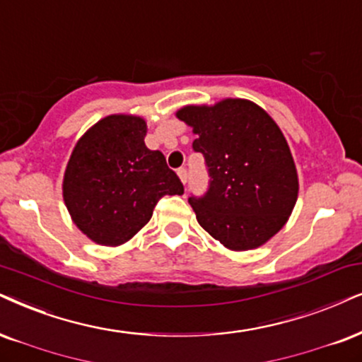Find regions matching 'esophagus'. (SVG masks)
<instances>
[{
    "mask_svg": "<svg viewBox=\"0 0 362 362\" xmlns=\"http://www.w3.org/2000/svg\"><path fill=\"white\" fill-rule=\"evenodd\" d=\"M177 175H178V178H180L182 180V184H187V178H189V172H187V168H178L177 170Z\"/></svg>",
    "mask_w": 362,
    "mask_h": 362,
    "instance_id": "obj_1",
    "label": "esophagus"
}]
</instances>
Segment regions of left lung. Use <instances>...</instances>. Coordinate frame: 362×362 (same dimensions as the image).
Returning <instances> with one entry per match:
<instances>
[{
	"mask_svg": "<svg viewBox=\"0 0 362 362\" xmlns=\"http://www.w3.org/2000/svg\"><path fill=\"white\" fill-rule=\"evenodd\" d=\"M178 120L197 135L210 185L189 204L197 222L228 250L257 249L289 221L299 178L287 140L271 115L250 100L187 105Z\"/></svg>",
	"mask_w": 362,
	"mask_h": 362,
	"instance_id": "8db88e82",
	"label": "left lung"
}]
</instances>
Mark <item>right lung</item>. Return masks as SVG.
Returning a JSON list of instances; mask_svg holds the SVG:
<instances>
[{"mask_svg": "<svg viewBox=\"0 0 362 362\" xmlns=\"http://www.w3.org/2000/svg\"><path fill=\"white\" fill-rule=\"evenodd\" d=\"M147 122L115 113L90 127L66 163L63 200L71 221L100 245L125 244L152 218L163 195L184 185L158 150L145 145Z\"/></svg>", "mask_w": 362, "mask_h": 362, "instance_id": "right-lung-1", "label": "right lung"}]
</instances>
